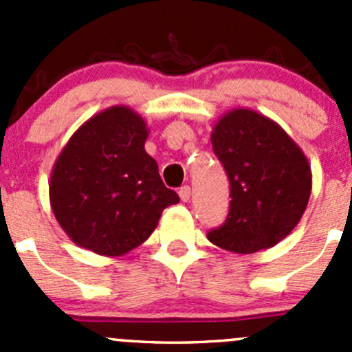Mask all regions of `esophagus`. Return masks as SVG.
Wrapping results in <instances>:
<instances>
[{
  "label": "esophagus",
  "instance_id": "obj_1",
  "mask_svg": "<svg viewBox=\"0 0 352 352\" xmlns=\"http://www.w3.org/2000/svg\"><path fill=\"white\" fill-rule=\"evenodd\" d=\"M179 196H180V201L182 202H187L190 199V187L189 186H184L182 189L179 190Z\"/></svg>",
  "mask_w": 352,
  "mask_h": 352
}]
</instances>
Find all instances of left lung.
I'll return each mask as SVG.
<instances>
[{
    "label": "left lung",
    "mask_w": 352,
    "mask_h": 352,
    "mask_svg": "<svg viewBox=\"0 0 352 352\" xmlns=\"http://www.w3.org/2000/svg\"><path fill=\"white\" fill-rule=\"evenodd\" d=\"M214 155L230 179L225 225L209 242L235 254H255L285 240L307 209L311 170L301 148L269 117L252 109L223 113L211 133Z\"/></svg>",
    "instance_id": "left-lung-1"
}]
</instances>
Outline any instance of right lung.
<instances>
[{
	"instance_id": "1",
	"label": "right lung",
	"mask_w": 352,
	"mask_h": 352,
	"mask_svg": "<svg viewBox=\"0 0 352 352\" xmlns=\"http://www.w3.org/2000/svg\"><path fill=\"white\" fill-rule=\"evenodd\" d=\"M148 134L140 113L113 105L81 124L56 158L49 201L78 247L107 257L127 254L146 242L163 209L179 202L144 150Z\"/></svg>"
}]
</instances>
